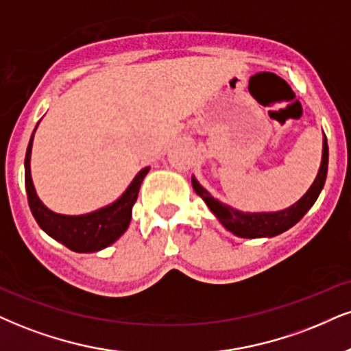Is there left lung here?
Masks as SVG:
<instances>
[{
    "mask_svg": "<svg viewBox=\"0 0 351 351\" xmlns=\"http://www.w3.org/2000/svg\"><path fill=\"white\" fill-rule=\"evenodd\" d=\"M327 166H328V146L327 138L324 135V146H322V161L321 169H319L317 177L311 185L308 192L298 200L295 205H291L287 210L274 211V213H244V211L234 210L232 206L221 203L210 195L206 189H203L195 177H192V187L195 192L203 198V202L208 205L219 223L223 224L228 231L232 234L245 237V239H257V237H274L285 232L287 229L293 228L300 219L308 213L311 206L317 200L319 193L324 189L327 177Z\"/></svg>",
    "mask_w": 351,
    "mask_h": 351,
    "instance_id": "8db88e82",
    "label": "left lung"
}]
</instances>
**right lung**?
I'll return each mask as SVG.
<instances>
[{"label": "right lung", "mask_w": 351, "mask_h": 351, "mask_svg": "<svg viewBox=\"0 0 351 351\" xmlns=\"http://www.w3.org/2000/svg\"><path fill=\"white\" fill-rule=\"evenodd\" d=\"M37 128V127H36ZM36 132V130H34ZM34 133L30 136L27 153H25V190H27V202L34 218L43 231L55 241L62 242L68 249L75 252H97L109 247L127 231L130 219H132V208L135 205L141 182L148 174L149 167L141 169L133 182L128 185L123 195L117 198L114 203L104 206L101 210L80 216L58 215L47 208L37 197L36 189L30 176V153H32Z\"/></svg>", "instance_id": "add662e5"}]
</instances>
